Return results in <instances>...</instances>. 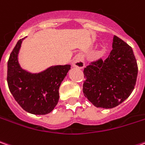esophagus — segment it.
<instances>
[{"label": "esophagus", "instance_id": "obj_1", "mask_svg": "<svg viewBox=\"0 0 145 145\" xmlns=\"http://www.w3.org/2000/svg\"><path fill=\"white\" fill-rule=\"evenodd\" d=\"M72 66L74 67L78 68V69H82L85 66V63L83 62V57L81 55H76L74 60H73Z\"/></svg>", "mask_w": 145, "mask_h": 145}]
</instances>
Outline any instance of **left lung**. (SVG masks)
I'll list each match as a JSON object with an SVG mask.
<instances>
[{"instance_id":"left-lung-1","label":"left lung","mask_w":145,"mask_h":145,"mask_svg":"<svg viewBox=\"0 0 145 145\" xmlns=\"http://www.w3.org/2000/svg\"><path fill=\"white\" fill-rule=\"evenodd\" d=\"M82 85L85 97L94 106L113 108L134 90L138 67L132 47L114 36L112 50L104 61L99 58L84 68Z\"/></svg>"}]
</instances>
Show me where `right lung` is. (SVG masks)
Wrapping results in <instances>:
<instances>
[{
  "instance_id": "right-lung-1",
  "label": "right lung",
  "mask_w": 145,
  "mask_h": 145,
  "mask_svg": "<svg viewBox=\"0 0 145 145\" xmlns=\"http://www.w3.org/2000/svg\"><path fill=\"white\" fill-rule=\"evenodd\" d=\"M23 40L18 41L8 58V86L15 100L25 112L46 115L57 105L58 89L71 70V65L52 66L38 74L28 72L18 63V53Z\"/></svg>"
}]
</instances>
